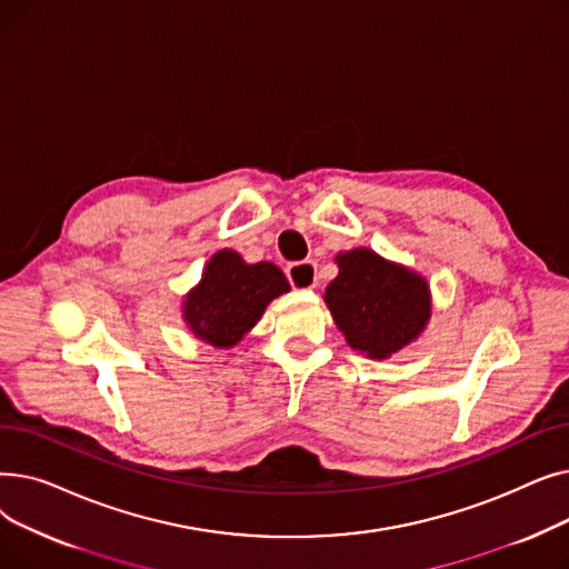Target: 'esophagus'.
Returning a JSON list of instances; mask_svg holds the SVG:
<instances>
[{
    "mask_svg": "<svg viewBox=\"0 0 569 569\" xmlns=\"http://www.w3.org/2000/svg\"><path fill=\"white\" fill-rule=\"evenodd\" d=\"M286 277L292 288H316L318 283V272H316V262L311 260H300V262H290L286 267Z\"/></svg>",
    "mask_w": 569,
    "mask_h": 569,
    "instance_id": "obj_1",
    "label": "esophagus"
}]
</instances>
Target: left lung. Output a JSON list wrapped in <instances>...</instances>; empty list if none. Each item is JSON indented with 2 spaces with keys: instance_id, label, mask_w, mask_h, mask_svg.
Returning a JSON list of instances; mask_svg holds the SVG:
<instances>
[{
  "instance_id": "left-lung-1",
  "label": "left lung",
  "mask_w": 569,
  "mask_h": 569,
  "mask_svg": "<svg viewBox=\"0 0 569 569\" xmlns=\"http://www.w3.org/2000/svg\"><path fill=\"white\" fill-rule=\"evenodd\" d=\"M325 302L355 350L390 357L425 330L431 316L427 281L369 249L341 253Z\"/></svg>"
}]
</instances>
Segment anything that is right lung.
Returning <instances> with one entry per match:
<instances>
[{"label": "right lung", "instance_id": "obj_1", "mask_svg": "<svg viewBox=\"0 0 569 569\" xmlns=\"http://www.w3.org/2000/svg\"><path fill=\"white\" fill-rule=\"evenodd\" d=\"M288 290L277 264H247L234 251L223 249L207 262L202 281L187 297L184 318L202 341L230 348L258 322L264 307Z\"/></svg>", "mask_w": 569, "mask_h": 569}]
</instances>
